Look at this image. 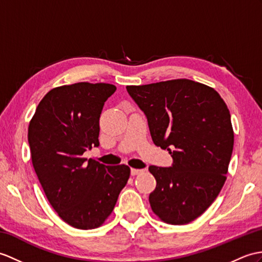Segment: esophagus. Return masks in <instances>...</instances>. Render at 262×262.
<instances>
[{"label": "esophagus", "mask_w": 262, "mask_h": 262, "mask_svg": "<svg viewBox=\"0 0 262 262\" xmlns=\"http://www.w3.org/2000/svg\"><path fill=\"white\" fill-rule=\"evenodd\" d=\"M144 171L143 169H139V168H132L130 169V174L134 176V175H138V174H141V173H143Z\"/></svg>", "instance_id": "34e87169"}]
</instances>
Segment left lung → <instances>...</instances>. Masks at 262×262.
<instances>
[{
	"instance_id": "8db88e82",
	"label": "left lung",
	"mask_w": 262,
	"mask_h": 262,
	"mask_svg": "<svg viewBox=\"0 0 262 262\" xmlns=\"http://www.w3.org/2000/svg\"><path fill=\"white\" fill-rule=\"evenodd\" d=\"M126 89L147 117L154 144L173 157L171 167H148L156 180L150 208L165 223H190L227 180L234 134L226 102L213 88L188 79Z\"/></svg>"
}]
</instances>
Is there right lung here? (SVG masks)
I'll use <instances>...</instances> for the list:
<instances>
[{"mask_svg":"<svg viewBox=\"0 0 262 262\" xmlns=\"http://www.w3.org/2000/svg\"><path fill=\"white\" fill-rule=\"evenodd\" d=\"M116 87L78 82L51 89L35 109L28 141L36 176L58 215L69 226H102L129 179L121 164L105 166L82 157L99 146V117Z\"/></svg>","mask_w":262,"mask_h":262,"instance_id":"add662e5","label":"right lung"}]
</instances>
